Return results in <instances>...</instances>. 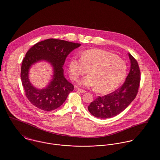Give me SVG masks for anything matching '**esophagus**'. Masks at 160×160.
I'll list each match as a JSON object with an SVG mask.
<instances>
[{
  "instance_id": "1",
  "label": "esophagus",
  "mask_w": 160,
  "mask_h": 160,
  "mask_svg": "<svg viewBox=\"0 0 160 160\" xmlns=\"http://www.w3.org/2000/svg\"><path fill=\"white\" fill-rule=\"evenodd\" d=\"M78 91L79 92H80L81 93H85L86 92V91H84L83 89H80V88H78Z\"/></svg>"
}]
</instances>
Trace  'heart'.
<instances>
[{"mask_svg": "<svg viewBox=\"0 0 160 160\" xmlns=\"http://www.w3.org/2000/svg\"><path fill=\"white\" fill-rule=\"evenodd\" d=\"M126 63L116 56L101 50H89L81 59H72L69 69L72 80L77 81L88 73L80 84L85 87L96 86L99 92L106 93L116 89L123 80L127 73Z\"/></svg>", "mask_w": 160, "mask_h": 160, "instance_id": "1", "label": "heart"}]
</instances>
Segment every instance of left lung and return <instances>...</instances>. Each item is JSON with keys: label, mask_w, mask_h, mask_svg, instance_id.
<instances>
[{"label": "left lung", "mask_w": 160, "mask_h": 160, "mask_svg": "<svg viewBox=\"0 0 160 160\" xmlns=\"http://www.w3.org/2000/svg\"><path fill=\"white\" fill-rule=\"evenodd\" d=\"M131 68L122 86L108 95L98 97L88 106L93 116L100 119L114 117L121 113L137 95L140 82V71L136 59L128 53Z\"/></svg>", "instance_id": "left-lung-1"}]
</instances>
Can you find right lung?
<instances>
[{
    "label": "right lung",
    "instance_id": "1",
    "mask_svg": "<svg viewBox=\"0 0 160 160\" xmlns=\"http://www.w3.org/2000/svg\"><path fill=\"white\" fill-rule=\"evenodd\" d=\"M81 46L57 39H47L32 46L26 54L21 67V80L27 98L38 108L50 112L55 110L65 101L74 86L65 78L63 67L65 61L73 50ZM41 60L50 62L54 68L53 79L42 90L35 88L29 81L31 66Z\"/></svg>",
    "mask_w": 160,
    "mask_h": 160
}]
</instances>
